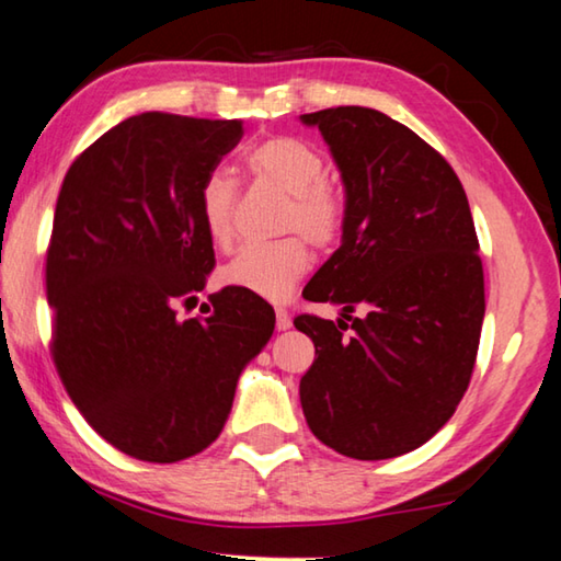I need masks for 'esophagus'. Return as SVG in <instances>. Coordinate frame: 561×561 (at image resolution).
Here are the masks:
<instances>
[{"label": "esophagus", "instance_id": "1", "mask_svg": "<svg viewBox=\"0 0 561 561\" xmlns=\"http://www.w3.org/2000/svg\"><path fill=\"white\" fill-rule=\"evenodd\" d=\"M293 325V318L286 308H278L275 310V328L278 330H288Z\"/></svg>", "mask_w": 561, "mask_h": 561}]
</instances>
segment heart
Wrapping results in <instances>:
<instances>
[{"label": "heart", "instance_id": "b5f03b06", "mask_svg": "<svg viewBox=\"0 0 561 561\" xmlns=\"http://www.w3.org/2000/svg\"><path fill=\"white\" fill-rule=\"evenodd\" d=\"M243 163L253 181L288 196L280 233H300L316 248L337 241L345 224V198L325 179V159L313 144L296 136H268L245 151ZM233 181L220 171L208 173L198 188V218L218 248L233 243ZM308 265L310 255L300 238L243 245L220 268V283L265 300H286Z\"/></svg>", "mask_w": 561, "mask_h": 561}]
</instances>
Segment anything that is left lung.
<instances>
[{"mask_svg":"<svg viewBox=\"0 0 561 561\" xmlns=\"http://www.w3.org/2000/svg\"><path fill=\"white\" fill-rule=\"evenodd\" d=\"M300 122L323 134L345 188L341 248L302 290L341 318L293 320L318 355L300 378L302 415L335 453L388 460L425 445L472 378L484 273L470 204L443 156L382 112L337 106Z\"/></svg>","mask_w":561,"mask_h":561,"instance_id":"8db88e82","label":"left lung"}]
</instances>
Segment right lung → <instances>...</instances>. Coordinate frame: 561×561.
I'll use <instances>...</instances> for the list:
<instances>
[{
	"label": "right lung",
	"mask_w": 561,
	"mask_h": 561,
	"mask_svg": "<svg viewBox=\"0 0 561 561\" xmlns=\"http://www.w3.org/2000/svg\"><path fill=\"white\" fill-rule=\"evenodd\" d=\"M243 122L149 112L71 163L47 251L51 353L77 410L122 453L179 462L224 430L243 367L271 341L273 308L224 288L208 318L176 316L214 271L198 188Z\"/></svg>",
	"instance_id": "add662e5"
}]
</instances>
